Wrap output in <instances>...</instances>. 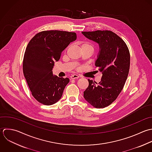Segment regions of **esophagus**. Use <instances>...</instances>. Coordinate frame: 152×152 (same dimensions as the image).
Instances as JSON below:
<instances>
[{"label": "esophagus", "mask_w": 152, "mask_h": 152, "mask_svg": "<svg viewBox=\"0 0 152 152\" xmlns=\"http://www.w3.org/2000/svg\"><path fill=\"white\" fill-rule=\"evenodd\" d=\"M79 75H72L71 76H70V79H77V78H79Z\"/></svg>", "instance_id": "obj_1"}]
</instances>
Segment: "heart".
I'll return each instance as SVG.
<instances>
[{"mask_svg": "<svg viewBox=\"0 0 152 152\" xmlns=\"http://www.w3.org/2000/svg\"><path fill=\"white\" fill-rule=\"evenodd\" d=\"M81 48H89L93 50L92 45L91 44H89V42H82L81 43Z\"/></svg>", "mask_w": 152, "mask_h": 152, "instance_id": "heart-1", "label": "heart"}]
</instances>
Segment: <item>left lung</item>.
Masks as SVG:
<instances>
[{"instance_id": "obj_1", "label": "left lung", "mask_w": 152, "mask_h": 152, "mask_svg": "<svg viewBox=\"0 0 152 152\" xmlns=\"http://www.w3.org/2000/svg\"><path fill=\"white\" fill-rule=\"evenodd\" d=\"M82 34L99 44L100 51L95 66L102 73L98 84L88 79L89 86L83 96L93 107L103 108L111 104L124 88L130 69V51L124 40L111 31H83Z\"/></svg>"}]
</instances>
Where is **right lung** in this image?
Here are the masks:
<instances>
[{
    "label": "right lung",
    "instance_id": "right-lung-1",
    "mask_svg": "<svg viewBox=\"0 0 152 152\" xmlns=\"http://www.w3.org/2000/svg\"><path fill=\"white\" fill-rule=\"evenodd\" d=\"M76 38L75 32L50 30L38 32L29 42L23 73L32 95L39 103L51 105L61 98L70 80L53 76L52 70L62 51Z\"/></svg>",
    "mask_w": 152,
    "mask_h": 152
}]
</instances>
